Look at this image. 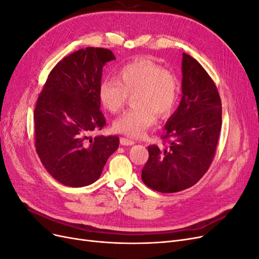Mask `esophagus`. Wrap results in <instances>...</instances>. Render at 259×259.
Segmentation results:
<instances>
[{"mask_svg": "<svg viewBox=\"0 0 259 259\" xmlns=\"http://www.w3.org/2000/svg\"><path fill=\"white\" fill-rule=\"evenodd\" d=\"M120 143L122 146H132L134 145L135 142L133 139H130V138H126V137H121L120 138Z\"/></svg>", "mask_w": 259, "mask_h": 259, "instance_id": "1", "label": "esophagus"}]
</instances>
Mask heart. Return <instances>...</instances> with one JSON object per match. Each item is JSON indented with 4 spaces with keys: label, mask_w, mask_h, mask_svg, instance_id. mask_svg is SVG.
<instances>
[{
    "label": "heart",
    "mask_w": 259,
    "mask_h": 259,
    "mask_svg": "<svg viewBox=\"0 0 259 259\" xmlns=\"http://www.w3.org/2000/svg\"><path fill=\"white\" fill-rule=\"evenodd\" d=\"M180 84L177 75L148 58H139L123 66L116 80H103L98 88L101 105L112 113L119 112L133 96L135 108L113 122V130L130 137L143 136L156 122L166 119L178 104Z\"/></svg>",
    "instance_id": "heart-1"
}]
</instances>
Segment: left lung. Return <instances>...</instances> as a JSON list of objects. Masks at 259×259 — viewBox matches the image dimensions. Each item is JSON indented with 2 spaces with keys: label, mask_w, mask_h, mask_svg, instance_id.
Returning <instances> with one entry per match:
<instances>
[{
  "label": "left lung",
  "mask_w": 259,
  "mask_h": 259,
  "mask_svg": "<svg viewBox=\"0 0 259 259\" xmlns=\"http://www.w3.org/2000/svg\"><path fill=\"white\" fill-rule=\"evenodd\" d=\"M183 97L165 124L160 149L148 147L142 179L151 189L173 193L203 177L214 159L222 130V100L211 77L193 57L183 53Z\"/></svg>",
  "instance_id": "left-lung-1"
}]
</instances>
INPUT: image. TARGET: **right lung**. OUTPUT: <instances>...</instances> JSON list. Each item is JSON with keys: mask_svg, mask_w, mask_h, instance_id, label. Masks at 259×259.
<instances>
[{"mask_svg": "<svg viewBox=\"0 0 259 259\" xmlns=\"http://www.w3.org/2000/svg\"><path fill=\"white\" fill-rule=\"evenodd\" d=\"M108 49L86 48L53 68L34 109V144L46 170L68 187L89 186L100 177L107 160L117 148V136H96L106 125L100 111L98 88Z\"/></svg>", "mask_w": 259, "mask_h": 259, "instance_id": "add662e5", "label": "right lung"}]
</instances>
